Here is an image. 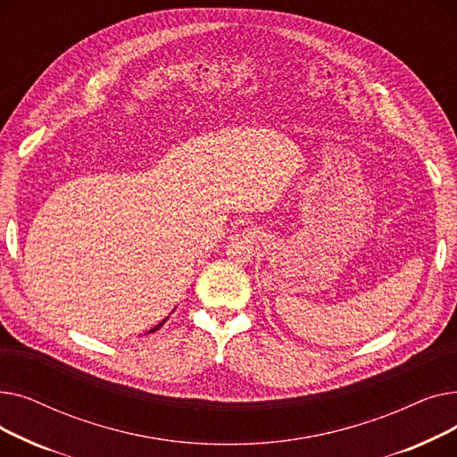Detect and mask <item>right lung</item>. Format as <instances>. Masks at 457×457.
<instances>
[{
	"label": "right lung",
	"instance_id": "1",
	"mask_svg": "<svg viewBox=\"0 0 457 457\" xmlns=\"http://www.w3.org/2000/svg\"><path fill=\"white\" fill-rule=\"evenodd\" d=\"M164 322H166V319H164V320H162V322H159V324H157V326H155V328H152V329H150V331H148V333H154V331H157V329H159V328H161V326H162V324H164Z\"/></svg>",
	"mask_w": 457,
	"mask_h": 457
}]
</instances>
